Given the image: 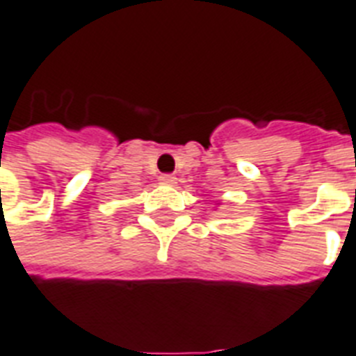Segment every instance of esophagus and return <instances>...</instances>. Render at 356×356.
I'll return each mask as SVG.
<instances>
[{
  "mask_svg": "<svg viewBox=\"0 0 356 356\" xmlns=\"http://www.w3.org/2000/svg\"><path fill=\"white\" fill-rule=\"evenodd\" d=\"M159 181L162 184H173L175 183V175H172V173H164V175H160Z\"/></svg>",
  "mask_w": 356,
  "mask_h": 356,
  "instance_id": "34e87169",
  "label": "esophagus"
}]
</instances>
